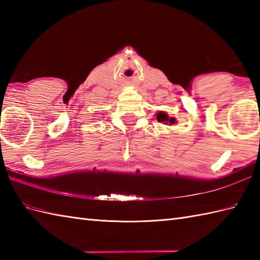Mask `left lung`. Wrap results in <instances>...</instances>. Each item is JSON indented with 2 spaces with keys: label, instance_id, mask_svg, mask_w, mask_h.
Instances as JSON below:
<instances>
[{
  "label": "left lung",
  "instance_id": "8db88e82",
  "mask_svg": "<svg viewBox=\"0 0 260 260\" xmlns=\"http://www.w3.org/2000/svg\"><path fill=\"white\" fill-rule=\"evenodd\" d=\"M156 119L159 121V123H163L165 125H173L175 123V118L173 117H169L168 114H165L164 112H158L156 115Z\"/></svg>",
  "mask_w": 260,
  "mask_h": 260
}]
</instances>
